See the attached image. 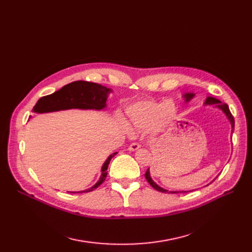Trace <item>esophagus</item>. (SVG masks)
I'll list each match as a JSON object with an SVG mask.
<instances>
[{
	"label": "esophagus",
	"mask_w": 252,
	"mask_h": 252,
	"mask_svg": "<svg viewBox=\"0 0 252 252\" xmlns=\"http://www.w3.org/2000/svg\"><path fill=\"white\" fill-rule=\"evenodd\" d=\"M140 147H141V145L139 143L134 142V143H131L129 146H128V150L129 151H135V150H138Z\"/></svg>",
	"instance_id": "1"
}]
</instances>
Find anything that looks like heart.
I'll use <instances>...</instances> for the list:
<instances>
[{
  "label": "heart",
  "instance_id": "b5f03b06",
  "mask_svg": "<svg viewBox=\"0 0 252 252\" xmlns=\"http://www.w3.org/2000/svg\"><path fill=\"white\" fill-rule=\"evenodd\" d=\"M170 101L157 102L154 100H141L129 105L126 109L129 123L141 130H161L171 121L176 111Z\"/></svg>",
  "mask_w": 252,
  "mask_h": 252
}]
</instances>
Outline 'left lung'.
I'll return each instance as SVG.
<instances>
[{
	"mask_svg": "<svg viewBox=\"0 0 252 252\" xmlns=\"http://www.w3.org/2000/svg\"><path fill=\"white\" fill-rule=\"evenodd\" d=\"M193 97H194V94H186V95H185V98H186V101H189V100L192 99ZM205 104H208V105H216L217 107L220 108L224 113H226L227 117L229 118V121H230V123H231V125H232V133H233L234 126H235V121H234V116L232 115V113H231V111H230V109H229V106H228L226 103H222V102H220V100H218V99H216V98H213V97H207V99H206V101H205ZM145 178H146V180L148 181V183L151 185V186H152L155 190L159 191V192H162V193H166V192H167L168 194H177V193H186V192H190V191H167V190L162 189L161 187L158 186L157 184H155V183L152 181V179H151V177H150L149 168L147 169L146 174H145Z\"/></svg>",
	"mask_w": 252,
	"mask_h": 252,
	"instance_id": "obj_1",
	"label": "left lung"
}]
</instances>
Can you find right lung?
Instances as JSON below:
<instances>
[{
  "label": "right lung",
  "instance_id": "obj_1",
  "mask_svg": "<svg viewBox=\"0 0 252 252\" xmlns=\"http://www.w3.org/2000/svg\"><path fill=\"white\" fill-rule=\"evenodd\" d=\"M110 89L103 87L96 83L76 81L64 86L59 91H56L51 95L44 96L39 99L33 107V111L37 113L52 112L58 110H65L71 108L78 109H103L106 106L108 93ZM117 152L112 153L102 166V174L99 181L92 188L76 193L91 192L98 188L107 177V168L111 158ZM75 193V192H70Z\"/></svg>",
  "mask_w": 252,
  "mask_h": 252
}]
</instances>
